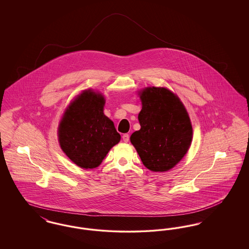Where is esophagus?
<instances>
[{
    "label": "esophagus",
    "mask_w": 249,
    "mask_h": 249,
    "mask_svg": "<svg viewBox=\"0 0 249 249\" xmlns=\"http://www.w3.org/2000/svg\"><path fill=\"white\" fill-rule=\"evenodd\" d=\"M122 139H123V141H124V142H129V140H130V135H129V134H127V133H125V134H123Z\"/></svg>",
    "instance_id": "esophagus-1"
}]
</instances>
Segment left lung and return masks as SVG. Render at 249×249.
<instances>
[{"label": "left lung", "mask_w": 249, "mask_h": 249, "mask_svg": "<svg viewBox=\"0 0 249 249\" xmlns=\"http://www.w3.org/2000/svg\"><path fill=\"white\" fill-rule=\"evenodd\" d=\"M140 94L141 129L131 134L130 142L147 169L165 172L178 164L190 148V117L178 96L165 88H146Z\"/></svg>", "instance_id": "left-lung-1"}]
</instances>
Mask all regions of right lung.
I'll use <instances>...</instances> for the list:
<instances>
[{
	"instance_id": "right-lung-1",
	"label": "right lung",
	"mask_w": 249,
	"mask_h": 249,
	"mask_svg": "<svg viewBox=\"0 0 249 249\" xmlns=\"http://www.w3.org/2000/svg\"><path fill=\"white\" fill-rule=\"evenodd\" d=\"M105 98L85 90L67 108L59 123V142L72 162L84 169L100 165L120 141L112 120L104 114Z\"/></svg>"
}]
</instances>
